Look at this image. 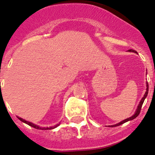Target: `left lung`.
<instances>
[{
    "label": "left lung",
    "mask_w": 155,
    "mask_h": 155,
    "mask_svg": "<svg viewBox=\"0 0 155 155\" xmlns=\"http://www.w3.org/2000/svg\"><path fill=\"white\" fill-rule=\"evenodd\" d=\"M129 51H130V52H135V53H137V52H136V51L132 50V49H130V50H129ZM148 92H149V84H148V82H147V91H146L145 94H144V96H143V98H142V99L140 100V103H139L138 106H137V110H136V111H135V113L134 114V115H132V116H131L130 118H128L125 119V120H122L121 122H120V123L117 124H115V125H112V126H110V127H118V126H120V125L123 124L124 123H126V122L129 121V120H133V119H135V118H137V117L138 116V115H139V114H140V113L141 107H142V105H143V101H144V100H145V98H147V95H148Z\"/></svg>",
    "instance_id": "obj_1"
}]
</instances>
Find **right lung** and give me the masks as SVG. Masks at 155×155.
<instances>
[{"mask_svg":"<svg viewBox=\"0 0 155 155\" xmlns=\"http://www.w3.org/2000/svg\"><path fill=\"white\" fill-rule=\"evenodd\" d=\"M18 119H19V120H21L22 122H23V123H25V124H28V125L31 126V127H34V128H35V129H37V130H53V129L56 128V127H58V126L59 125V124H57V125H55V126H54V127H39V126H37V125H35V124H32L31 122H28V121H27V120H24V119H23V118H19V117H18Z\"/></svg>","mask_w":155,"mask_h":155,"instance_id":"1","label":"right lung"}]
</instances>
